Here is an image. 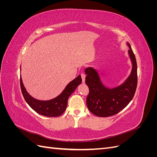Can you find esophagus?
<instances>
[{"mask_svg": "<svg viewBox=\"0 0 157 157\" xmlns=\"http://www.w3.org/2000/svg\"><path fill=\"white\" fill-rule=\"evenodd\" d=\"M81 77H82V82H85V78H86V75H85L84 73H81Z\"/></svg>", "mask_w": 157, "mask_h": 157, "instance_id": "obj_1", "label": "esophagus"}]
</instances>
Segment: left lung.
<instances>
[{"label": "left lung", "mask_w": 157, "mask_h": 157, "mask_svg": "<svg viewBox=\"0 0 157 157\" xmlns=\"http://www.w3.org/2000/svg\"><path fill=\"white\" fill-rule=\"evenodd\" d=\"M128 53L132 64L130 75L125 81L115 88H109L101 82L98 71L89 67L85 69L86 75L85 82L89 88L86 104L89 111L99 117L116 115L122 111L134 98L137 88V63L130 44Z\"/></svg>", "instance_id": "8db88e82"}]
</instances>
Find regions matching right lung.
<instances>
[{
	"label": "right lung",
	"instance_id": "1",
	"mask_svg": "<svg viewBox=\"0 0 157 157\" xmlns=\"http://www.w3.org/2000/svg\"><path fill=\"white\" fill-rule=\"evenodd\" d=\"M81 82V76L78 75L77 78H75L66 86L63 91L58 96L50 100L42 101L33 98L27 92L23 84L22 78L20 77L21 92L28 105L40 115L48 117H56L62 115L67 108L69 96Z\"/></svg>",
	"mask_w": 157,
	"mask_h": 157
}]
</instances>
